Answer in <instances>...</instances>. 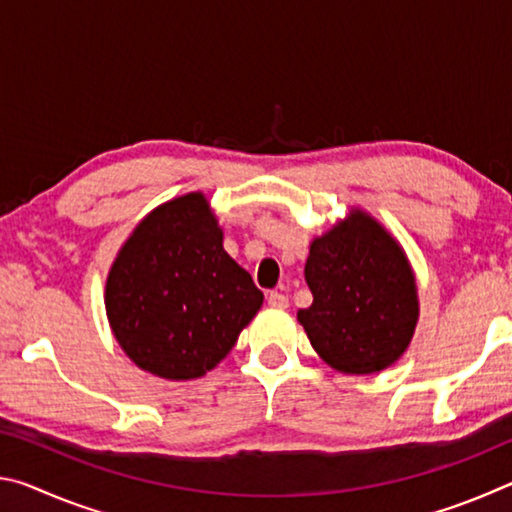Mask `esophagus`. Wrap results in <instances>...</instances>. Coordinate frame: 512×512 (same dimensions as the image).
Here are the masks:
<instances>
[{
	"label": "esophagus",
	"mask_w": 512,
	"mask_h": 512,
	"mask_svg": "<svg viewBox=\"0 0 512 512\" xmlns=\"http://www.w3.org/2000/svg\"><path fill=\"white\" fill-rule=\"evenodd\" d=\"M268 305L275 307V309H287L289 307V298L284 296L280 291H271L268 293Z\"/></svg>",
	"instance_id": "obj_1"
}]
</instances>
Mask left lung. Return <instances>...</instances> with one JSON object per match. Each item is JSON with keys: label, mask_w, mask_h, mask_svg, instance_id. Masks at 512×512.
Wrapping results in <instances>:
<instances>
[{"label": "left lung", "mask_w": 512, "mask_h": 512, "mask_svg": "<svg viewBox=\"0 0 512 512\" xmlns=\"http://www.w3.org/2000/svg\"><path fill=\"white\" fill-rule=\"evenodd\" d=\"M298 311L314 350L345 375H372L402 357L418 325V287L402 246L363 210L316 237Z\"/></svg>", "instance_id": "left-lung-1"}]
</instances>
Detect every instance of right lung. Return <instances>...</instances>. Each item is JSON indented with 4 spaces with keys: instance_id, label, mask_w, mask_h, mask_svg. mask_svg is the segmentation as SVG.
Segmentation results:
<instances>
[{
    "instance_id": "add662e5",
    "label": "right lung",
    "mask_w": 512,
    "mask_h": 512,
    "mask_svg": "<svg viewBox=\"0 0 512 512\" xmlns=\"http://www.w3.org/2000/svg\"><path fill=\"white\" fill-rule=\"evenodd\" d=\"M264 293L223 250L201 192L146 214L106 280V314L121 350L155 377H203L225 359Z\"/></svg>"
}]
</instances>
